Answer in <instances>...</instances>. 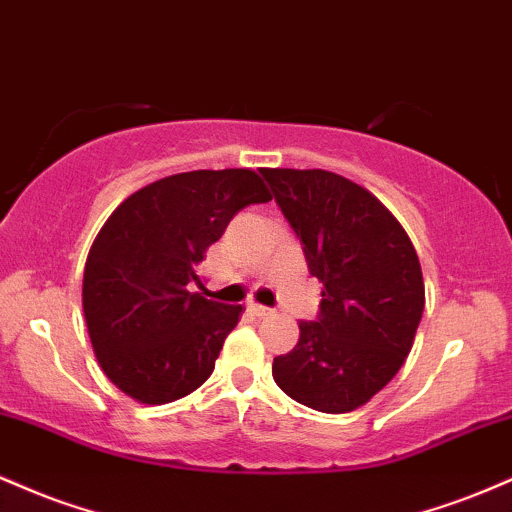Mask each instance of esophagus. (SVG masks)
I'll use <instances>...</instances> for the list:
<instances>
[{
	"label": "esophagus",
	"mask_w": 512,
	"mask_h": 512,
	"mask_svg": "<svg viewBox=\"0 0 512 512\" xmlns=\"http://www.w3.org/2000/svg\"><path fill=\"white\" fill-rule=\"evenodd\" d=\"M248 310H250V313L255 315V317H269V315H272V310L264 308V305H257V303H250Z\"/></svg>",
	"instance_id": "esophagus-1"
}]
</instances>
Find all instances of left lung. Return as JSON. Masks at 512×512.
Here are the masks:
<instances>
[{
    "label": "left lung",
    "mask_w": 512,
    "mask_h": 512,
    "mask_svg": "<svg viewBox=\"0 0 512 512\" xmlns=\"http://www.w3.org/2000/svg\"><path fill=\"white\" fill-rule=\"evenodd\" d=\"M322 284L317 322L272 363L274 383L325 414L378 395L407 361L424 313L419 255L392 211L330 170L262 168Z\"/></svg>",
    "instance_id": "obj_1"
}]
</instances>
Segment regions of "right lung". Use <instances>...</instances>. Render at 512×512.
I'll use <instances>...</instances> for the list:
<instances>
[{
	"label": "right lung",
	"mask_w": 512,
	"mask_h": 512,
	"mask_svg": "<svg viewBox=\"0 0 512 512\" xmlns=\"http://www.w3.org/2000/svg\"><path fill=\"white\" fill-rule=\"evenodd\" d=\"M272 195L255 170H190L142 187L117 207L88 250L84 315L93 354L139 404L195 392L214 370L243 305L187 291L228 221Z\"/></svg>",
	"instance_id": "right-lung-1"
}]
</instances>
